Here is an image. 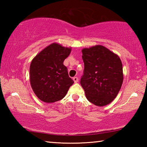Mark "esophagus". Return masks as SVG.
I'll list each match as a JSON object with an SVG mask.
<instances>
[{
  "instance_id": "esophagus-1",
  "label": "esophagus",
  "mask_w": 147,
  "mask_h": 147,
  "mask_svg": "<svg viewBox=\"0 0 147 147\" xmlns=\"http://www.w3.org/2000/svg\"><path fill=\"white\" fill-rule=\"evenodd\" d=\"M73 80H74V83L78 82V77H74V78H73Z\"/></svg>"
}]
</instances>
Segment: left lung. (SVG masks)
I'll list each match as a JSON object with an SVG mask.
<instances>
[{
  "instance_id": "left-lung-1",
  "label": "left lung",
  "mask_w": 147,
  "mask_h": 147,
  "mask_svg": "<svg viewBox=\"0 0 147 147\" xmlns=\"http://www.w3.org/2000/svg\"><path fill=\"white\" fill-rule=\"evenodd\" d=\"M82 53L84 69L80 82L86 98L96 106H106L116 97L123 84L121 59L102 45L84 49Z\"/></svg>"
}]
</instances>
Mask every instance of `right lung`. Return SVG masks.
<instances>
[{"mask_svg":"<svg viewBox=\"0 0 147 147\" xmlns=\"http://www.w3.org/2000/svg\"><path fill=\"white\" fill-rule=\"evenodd\" d=\"M71 49L53 43L32 59L30 67V80L36 95L45 102L61 100L74 81L69 76L65 59Z\"/></svg>","mask_w":147,"mask_h":147,"instance_id":"obj_1","label":"right lung"}]
</instances>
